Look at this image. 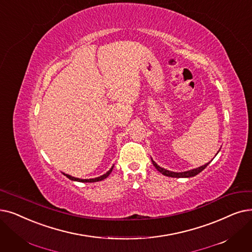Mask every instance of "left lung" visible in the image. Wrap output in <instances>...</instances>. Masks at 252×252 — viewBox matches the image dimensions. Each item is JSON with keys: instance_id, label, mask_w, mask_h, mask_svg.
<instances>
[{"instance_id": "1", "label": "left lung", "mask_w": 252, "mask_h": 252, "mask_svg": "<svg viewBox=\"0 0 252 252\" xmlns=\"http://www.w3.org/2000/svg\"><path fill=\"white\" fill-rule=\"evenodd\" d=\"M151 161H152V163H153V166L156 167V169H157L159 173H161L162 175H165V176H168V177H177V178H189V177H193V176H195V175H198L199 173H201V172L210 163V162H207L206 165L201 166V167L196 168V169H192V170H189V171H185V172H179V173H177V172H172V171H169V170H166V169H163V168L159 167V166L158 165V163H157L155 160H153L152 158H151Z\"/></svg>"}]
</instances>
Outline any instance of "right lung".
<instances>
[{"label": "right lung", "instance_id": "right-lung-1", "mask_svg": "<svg viewBox=\"0 0 252 252\" xmlns=\"http://www.w3.org/2000/svg\"><path fill=\"white\" fill-rule=\"evenodd\" d=\"M112 170H113V167H112L110 170H109L106 174L102 175V176L96 177V178H93V179H79V178L72 177V176H70V175H68V174H64V173H63V174L64 175V176H67L70 180H73V181H79V182H96V181H101V180L107 178V177L109 176V175H110V173L112 172Z\"/></svg>", "mask_w": 252, "mask_h": 252}]
</instances>
